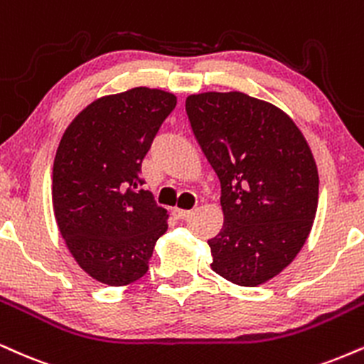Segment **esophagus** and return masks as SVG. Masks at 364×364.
<instances>
[{"instance_id":"esophagus-1","label":"esophagus","mask_w":364,"mask_h":364,"mask_svg":"<svg viewBox=\"0 0 364 364\" xmlns=\"http://www.w3.org/2000/svg\"><path fill=\"white\" fill-rule=\"evenodd\" d=\"M173 215L178 218V220H185L191 215L190 210H181V208H173Z\"/></svg>"}]
</instances>
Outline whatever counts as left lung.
Instances as JSON below:
<instances>
[{"instance_id": "left-lung-1", "label": "left lung", "mask_w": 364, "mask_h": 364, "mask_svg": "<svg viewBox=\"0 0 364 364\" xmlns=\"http://www.w3.org/2000/svg\"><path fill=\"white\" fill-rule=\"evenodd\" d=\"M186 113L222 188L224 227L208 240L212 269L257 287L295 259L312 229V152L287 113L239 91L188 96Z\"/></svg>"}]
</instances>
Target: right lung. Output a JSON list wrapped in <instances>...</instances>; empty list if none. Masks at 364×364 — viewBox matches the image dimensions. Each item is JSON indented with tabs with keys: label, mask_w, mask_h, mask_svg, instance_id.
<instances>
[{
	"label": "right lung",
	"mask_w": 364,
	"mask_h": 364,
	"mask_svg": "<svg viewBox=\"0 0 364 364\" xmlns=\"http://www.w3.org/2000/svg\"><path fill=\"white\" fill-rule=\"evenodd\" d=\"M176 96L151 87L103 96L82 110L60 139L52 171V203L77 264L110 287L142 278L164 208L142 190V161Z\"/></svg>",
	"instance_id": "right-lung-1"
}]
</instances>
